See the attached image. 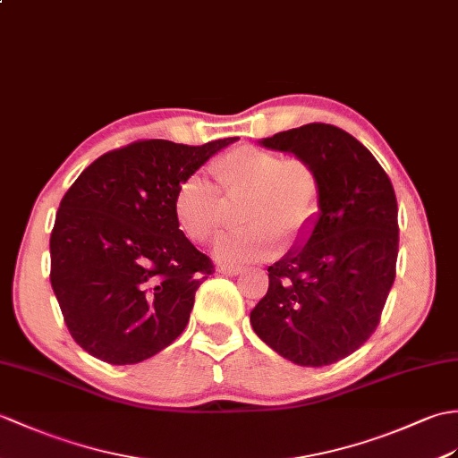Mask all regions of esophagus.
Listing matches in <instances>:
<instances>
[{"label":"esophagus","mask_w":458,"mask_h":458,"mask_svg":"<svg viewBox=\"0 0 458 458\" xmlns=\"http://www.w3.org/2000/svg\"><path fill=\"white\" fill-rule=\"evenodd\" d=\"M220 275H226V277H236V275L242 273L240 267H230V265H220L218 267Z\"/></svg>","instance_id":"obj_1"}]
</instances>
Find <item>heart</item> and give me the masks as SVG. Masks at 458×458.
Returning a JSON list of instances; mask_svg holds the SVG:
<instances>
[{
  "instance_id": "obj_1",
  "label": "heart",
  "mask_w": 458,
  "mask_h": 458,
  "mask_svg": "<svg viewBox=\"0 0 458 458\" xmlns=\"http://www.w3.org/2000/svg\"><path fill=\"white\" fill-rule=\"evenodd\" d=\"M216 185L203 174L187 175L175 189L174 215L191 242L205 243L225 225L226 200L246 199L242 225L215 246L220 263L243 265L269 259L289 243L302 242L320 215V181L304 159H283L263 148L243 144L212 165ZM223 195L220 196L219 193Z\"/></svg>"
}]
</instances>
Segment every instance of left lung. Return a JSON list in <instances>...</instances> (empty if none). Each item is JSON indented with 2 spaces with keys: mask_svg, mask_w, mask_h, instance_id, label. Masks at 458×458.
<instances>
[{
  "mask_svg": "<svg viewBox=\"0 0 458 458\" xmlns=\"http://www.w3.org/2000/svg\"><path fill=\"white\" fill-rule=\"evenodd\" d=\"M259 144L312 165L320 215L308 236L267 269L269 289L250 314L251 327L294 365L337 363L375 332L394 283V187L377 157L332 124H304Z\"/></svg>",
  "mask_w": 458,
  "mask_h": 458,
  "instance_id": "obj_1",
  "label": "left lung"
}]
</instances>
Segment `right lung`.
<instances>
[{
	"label": "right lung",
	"mask_w": 458,
	"mask_h": 458,
	"mask_svg": "<svg viewBox=\"0 0 458 458\" xmlns=\"http://www.w3.org/2000/svg\"><path fill=\"white\" fill-rule=\"evenodd\" d=\"M236 140L134 142L95 159L64 195L50 283L73 342L89 355L134 365L183 332L212 263L179 230L174 195Z\"/></svg>",
	"instance_id": "1"
}]
</instances>
